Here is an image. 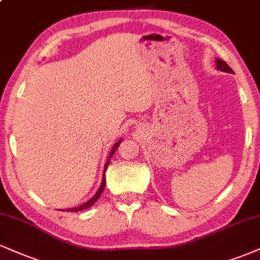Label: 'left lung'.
I'll list each match as a JSON object with an SVG mask.
<instances>
[{"label": "left lung", "mask_w": 260, "mask_h": 260, "mask_svg": "<svg viewBox=\"0 0 260 260\" xmlns=\"http://www.w3.org/2000/svg\"><path fill=\"white\" fill-rule=\"evenodd\" d=\"M215 62H217V69H219L220 71H224V73H230V74H234L233 69H231L229 65L226 64L224 60H221V59H215Z\"/></svg>", "instance_id": "obj_1"}]
</instances>
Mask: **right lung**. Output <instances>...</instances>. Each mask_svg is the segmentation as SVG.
<instances>
[{
	"mask_svg": "<svg viewBox=\"0 0 260 260\" xmlns=\"http://www.w3.org/2000/svg\"><path fill=\"white\" fill-rule=\"evenodd\" d=\"M122 143V140L120 139L118 140V142L115 144L114 145V148L111 149V151H110V155H109V161L106 162L105 164V167H104V173H103V178H102V185L99 186V189H98V191H96V193L94 196H93L92 199L89 200V201H87L86 203H83V205H81V206H79V207H75V208H69V209H61V211H69V212H77V211H82V209H86V208H88V207H90V206L93 205V203H95L96 202V200H98L99 198H100V195H102L103 193V191H104V187H105V172H106V168H108V166H109V162H110V158L112 157V155L115 154V151H116L117 150V148L118 146H120V144Z\"/></svg>",
	"mask_w": 260,
	"mask_h": 260,
	"instance_id": "1",
	"label": "right lung"
}]
</instances>
